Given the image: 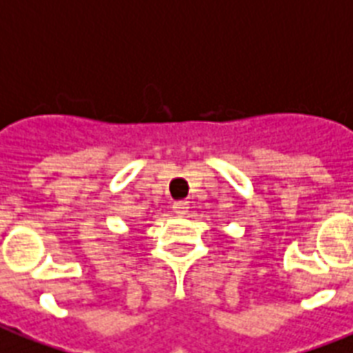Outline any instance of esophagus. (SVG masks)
Here are the masks:
<instances>
[{
	"label": "esophagus",
	"instance_id": "1",
	"mask_svg": "<svg viewBox=\"0 0 353 353\" xmlns=\"http://www.w3.org/2000/svg\"><path fill=\"white\" fill-rule=\"evenodd\" d=\"M188 208H190V205H188V201H174V203H173L174 214H179V216L188 214Z\"/></svg>",
	"mask_w": 353,
	"mask_h": 353
}]
</instances>
